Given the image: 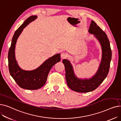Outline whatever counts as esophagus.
<instances>
[{
    "mask_svg": "<svg viewBox=\"0 0 121 121\" xmlns=\"http://www.w3.org/2000/svg\"><path fill=\"white\" fill-rule=\"evenodd\" d=\"M67 56V55L66 53L65 52H63V53H61V57L62 58V59H64V58H66V57Z\"/></svg>",
    "mask_w": 121,
    "mask_h": 121,
    "instance_id": "obj_1",
    "label": "esophagus"
}]
</instances>
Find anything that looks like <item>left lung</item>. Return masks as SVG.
Returning <instances> with one entry per match:
<instances>
[{
	"label": "left lung",
	"instance_id": "8db88e82",
	"mask_svg": "<svg viewBox=\"0 0 121 121\" xmlns=\"http://www.w3.org/2000/svg\"><path fill=\"white\" fill-rule=\"evenodd\" d=\"M89 32L97 38L102 48V60L96 74L89 79H78L74 75L69 61L67 59L62 61L65 66L66 79L68 87L72 90L79 93L92 91L100 85L108 73L112 57L110 42L106 33L93 21L91 22Z\"/></svg>",
	"mask_w": 121,
	"mask_h": 121
}]
</instances>
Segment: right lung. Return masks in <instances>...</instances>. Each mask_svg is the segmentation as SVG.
<instances>
[{"mask_svg": "<svg viewBox=\"0 0 121 121\" xmlns=\"http://www.w3.org/2000/svg\"><path fill=\"white\" fill-rule=\"evenodd\" d=\"M36 16L28 17L15 32L9 50L8 59L10 73L17 85L27 90H37L45 84L49 71L56 63L60 62V54L53 55L35 70L24 71L18 67L15 59V49L17 40L24 28L37 18Z\"/></svg>", "mask_w": 121, "mask_h": 121, "instance_id": "right-lung-1", "label": "right lung"}]
</instances>
